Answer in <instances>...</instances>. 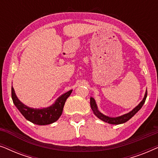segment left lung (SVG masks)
<instances>
[{"label": "left lung", "instance_id": "left-lung-1", "mask_svg": "<svg viewBox=\"0 0 158 158\" xmlns=\"http://www.w3.org/2000/svg\"><path fill=\"white\" fill-rule=\"evenodd\" d=\"M147 96H148V91H146L145 95H144V97L141 102L139 103V104L136 106L135 109H134L132 111L129 112L128 114H124V115H122L121 116H118V117H116V118H111L109 117V116H106L105 115H103V114H101L100 111H98V109H97V106L96 103V101L93 98H90V106H91V109L94 111V113L95 115H96L97 117L98 118H100L101 120L103 121V122L109 123V124H123V123H125L127 121L130 119V118L132 117V116L135 115V114L137 113V112L139 111V110L141 109L142 107V106L145 102Z\"/></svg>", "mask_w": 158, "mask_h": 158}]
</instances>
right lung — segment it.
<instances>
[{
    "label": "right lung",
    "instance_id": "add662e5",
    "mask_svg": "<svg viewBox=\"0 0 158 158\" xmlns=\"http://www.w3.org/2000/svg\"><path fill=\"white\" fill-rule=\"evenodd\" d=\"M72 90H69L57 98L55 103L51 106L44 109H31L19 100L15 94L14 88H11V97L13 102L26 119L33 124L38 125H47L56 122L62 115V110L67 98L70 96Z\"/></svg>",
    "mask_w": 158,
    "mask_h": 158
}]
</instances>
